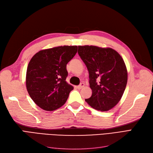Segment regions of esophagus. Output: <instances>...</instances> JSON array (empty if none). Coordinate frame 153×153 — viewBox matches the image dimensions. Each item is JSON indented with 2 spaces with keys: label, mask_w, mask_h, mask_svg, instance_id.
Returning a JSON list of instances; mask_svg holds the SVG:
<instances>
[{
  "label": "esophagus",
  "mask_w": 153,
  "mask_h": 153,
  "mask_svg": "<svg viewBox=\"0 0 153 153\" xmlns=\"http://www.w3.org/2000/svg\"><path fill=\"white\" fill-rule=\"evenodd\" d=\"M84 85H84V83H81V84H80L79 85H78L76 87H77L78 89H81L82 88H83V87H84Z\"/></svg>",
  "instance_id": "34e87169"
}]
</instances>
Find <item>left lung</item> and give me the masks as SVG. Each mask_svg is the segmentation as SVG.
Returning <instances> with one entry per match:
<instances>
[{
    "label": "left lung",
    "instance_id": "8db88e82",
    "mask_svg": "<svg viewBox=\"0 0 153 153\" xmlns=\"http://www.w3.org/2000/svg\"><path fill=\"white\" fill-rule=\"evenodd\" d=\"M78 55L89 74L92 96L85 101L92 108L108 111L121 99L128 81L124 60L111 48L96 46H78Z\"/></svg>",
    "mask_w": 153,
    "mask_h": 153
}]
</instances>
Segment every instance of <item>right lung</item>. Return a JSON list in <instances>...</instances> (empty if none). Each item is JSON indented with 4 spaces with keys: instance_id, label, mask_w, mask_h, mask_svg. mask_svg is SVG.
Here are the masks:
<instances>
[{
    "instance_id": "1",
    "label": "right lung",
    "mask_w": 153,
    "mask_h": 153,
    "mask_svg": "<svg viewBox=\"0 0 153 153\" xmlns=\"http://www.w3.org/2000/svg\"><path fill=\"white\" fill-rule=\"evenodd\" d=\"M77 46H61L40 50L32 57L26 73V87L39 107L53 111L66 102L73 87L66 81L67 64L77 52Z\"/></svg>"
}]
</instances>
